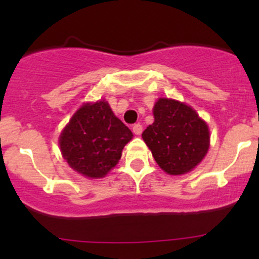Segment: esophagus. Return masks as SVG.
I'll return each instance as SVG.
<instances>
[{"instance_id": "obj_1", "label": "esophagus", "mask_w": 259, "mask_h": 259, "mask_svg": "<svg viewBox=\"0 0 259 259\" xmlns=\"http://www.w3.org/2000/svg\"><path fill=\"white\" fill-rule=\"evenodd\" d=\"M133 133L135 134V135H141V133H142L141 124H135V125L133 126Z\"/></svg>"}]
</instances>
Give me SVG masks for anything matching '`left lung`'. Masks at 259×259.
<instances>
[{
    "instance_id": "1",
    "label": "left lung",
    "mask_w": 259,
    "mask_h": 259,
    "mask_svg": "<svg viewBox=\"0 0 259 259\" xmlns=\"http://www.w3.org/2000/svg\"><path fill=\"white\" fill-rule=\"evenodd\" d=\"M153 115L154 121L142 133V139L157 164L170 175L191 171L209 148L206 121L190 106L170 99L157 101Z\"/></svg>"
}]
</instances>
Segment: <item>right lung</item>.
Instances as JSON below:
<instances>
[{"label":"right lung","mask_w":259,"mask_h":259,"mask_svg":"<svg viewBox=\"0 0 259 259\" xmlns=\"http://www.w3.org/2000/svg\"><path fill=\"white\" fill-rule=\"evenodd\" d=\"M132 139V130L102 100L80 107L59 136V146L70 168L97 179L117 165Z\"/></svg>","instance_id":"right-lung-1"}]
</instances>
